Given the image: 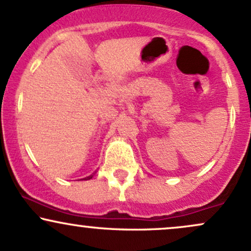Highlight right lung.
<instances>
[{
	"mask_svg": "<svg viewBox=\"0 0 251 251\" xmlns=\"http://www.w3.org/2000/svg\"><path fill=\"white\" fill-rule=\"evenodd\" d=\"M89 178H90V176H89Z\"/></svg>",
	"mask_w": 251,
	"mask_h": 251,
	"instance_id": "1",
	"label": "right lung"
}]
</instances>
